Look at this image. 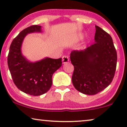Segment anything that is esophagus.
Here are the masks:
<instances>
[{
    "label": "esophagus",
    "mask_w": 127,
    "mask_h": 127,
    "mask_svg": "<svg viewBox=\"0 0 127 127\" xmlns=\"http://www.w3.org/2000/svg\"><path fill=\"white\" fill-rule=\"evenodd\" d=\"M69 61V57L67 56H63L62 57V63L64 64H66Z\"/></svg>",
    "instance_id": "esophagus-1"
}]
</instances>
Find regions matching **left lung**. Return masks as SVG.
Here are the masks:
<instances>
[{
    "label": "left lung",
    "instance_id": "obj_1",
    "mask_svg": "<svg viewBox=\"0 0 127 127\" xmlns=\"http://www.w3.org/2000/svg\"><path fill=\"white\" fill-rule=\"evenodd\" d=\"M95 43L86 49L70 53L74 66L72 80L77 91L93 95L109 86L113 79L117 65V52L112 38L95 25Z\"/></svg>",
    "mask_w": 127,
    "mask_h": 127
}]
</instances>
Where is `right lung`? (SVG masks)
Instances as JSON below:
<instances>
[{"mask_svg":"<svg viewBox=\"0 0 127 127\" xmlns=\"http://www.w3.org/2000/svg\"><path fill=\"white\" fill-rule=\"evenodd\" d=\"M32 33H42L41 26H31L14 39L10 47L7 64L17 87L27 94L39 96L51 88L52 76L62 66V58L45 57L35 62L28 60L22 54V45L27 34Z\"/></svg>","mask_w":127,"mask_h":127,"instance_id":"obj_1","label":"right lung"}]
</instances>
